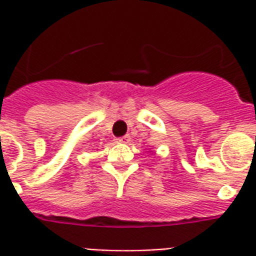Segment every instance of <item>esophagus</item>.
<instances>
[{
	"label": "esophagus",
	"instance_id": "1",
	"mask_svg": "<svg viewBox=\"0 0 256 256\" xmlns=\"http://www.w3.org/2000/svg\"><path fill=\"white\" fill-rule=\"evenodd\" d=\"M118 142H123V144H128V141H130V136L128 134H126V136H123V137H119V138H116Z\"/></svg>",
	"mask_w": 256,
	"mask_h": 256
}]
</instances>
